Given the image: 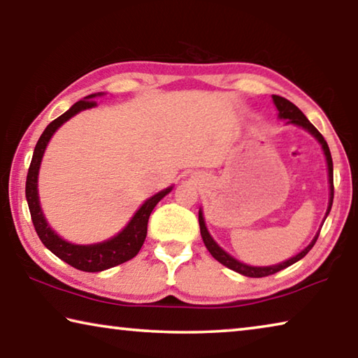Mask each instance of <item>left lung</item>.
I'll return each mask as SVG.
<instances>
[{
	"mask_svg": "<svg viewBox=\"0 0 358 358\" xmlns=\"http://www.w3.org/2000/svg\"><path fill=\"white\" fill-rule=\"evenodd\" d=\"M273 102H275V106L278 108V112H280V118L287 120V124H296V126H300V128L306 129L311 136L317 138V142L320 145H322V150H324V155H325V159H327V166H329V183H330V201H329V208H327V213H325V217H327L330 213L331 203H333V161H331L329 145H327L322 134H320V132L316 128H314V126L310 123V120H308L305 115H303V112L295 104H292V102L287 101L286 98H281V96H276V94H273ZM199 226H201V235H202L203 243H205V246H207V250L210 251L211 256H213L217 260V262L226 265L227 268L237 271V273H240V275L250 276V278H262V276L273 275V273H278V271L287 268V266H290L292 264L299 262L300 259H303L308 252H310V250L314 246V243H316V240L319 237V232H317L316 237L313 238L311 243L308 245L305 250L296 254V256L290 257L289 260H286V262H281L278 265H270V266H251V265H246L243 262H238L237 259H234L232 256H230V254L224 251L222 248L217 246L216 241L211 238V235L208 234L207 226H205L202 210H199Z\"/></svg>",
	"mask_w": 358,
	"mask_h": 358,
	"instance_id": "obj_1",
	"label": "left lung"
}]
</instances>
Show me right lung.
Listing matches in <instances>:
<instances>
[{
    "label": "right lung",
    "instance_id": "right-lung-1",
    "mask_svg": "<svg viewBox=\"0 0 358 358\" xmlns=\"http://www.w3.org/2000/svg\"><path fill=\"white\" fill-rule=\"evenodd\" d=\"M96 96H102V93L90 94L82 101L76 102L68 112H64L62 117L53 120L50 124L47 126L45 131L42 132L38 143H36L34 153L31 164L28 169L27 175V202L29 207V213H31V220L34 224L36 232H38L39 238L47 250H50L57 257L64 260L66 264L74 266L77 270L82 271H102L107 268H112L115 265L124 264L131 260L132 257L137 256V252L141 251V248L147 237V226H148V217L151 211L156 207V203L161 201L162 197L167 196L172 191V186L167 189L155 194L153 197H150L148 201H145L141 208L136 211V215L132 216V220L128 222L118 235H115L110 240L102 241V243L96 245H74L66 241L64 238L53 230L48 222L45 221L44 213L41 210L39 203V194H38V175L42 156L47 148V143L50 141L52 136L55 134V131L66 123L69 118L74 117L78 112L87 110V108L96 107V101H93Z\"/></svg>",
    "mask_w": 358,
    "mask_h": 358
}]
</instances>
